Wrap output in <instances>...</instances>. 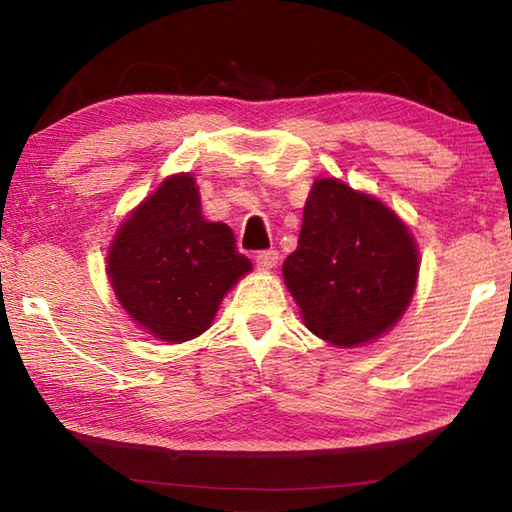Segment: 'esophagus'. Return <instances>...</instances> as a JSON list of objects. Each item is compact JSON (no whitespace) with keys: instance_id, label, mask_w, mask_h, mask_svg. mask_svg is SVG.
<instances>
[{"instance_id":"34e87169","label":"esophagus","mask_w":512,"mask_h":512,"mask_svg":"<svg viewBox=\"0 0 512 512\" xmlns=\"http://www.w3.org/2000/svg\"><path fill=\"white\" fill-rule=\"evenodd\" d=\"M280 264V253L277 250H262V253H257V268H262V271H273V268Z\"/></svg>"}]
</instances>
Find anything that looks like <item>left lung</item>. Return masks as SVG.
I'll list each match as a JSON object with an SVG mask.
<instances>
[{
    "instance_id": "obj_1",
    "label": "left lung",
    "mask_w": 512,
    "mask_h": 512,
    "mask_svg": "<svg viewBox=\"0 0 512 512\" xmlns=\"http://www.w3.org/2000/svg\"><path fill=\"white\" fill-rule=\"evenodd\" d=\"M418 248L404 221L341 180L311 187L298 248L282 275L305 325L339 348L370 343L409 307L418 282Z\"/></svg>"
}]
</instances>
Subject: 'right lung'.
Returning <instances> with one entry per match:
<instances>
[{
	"mask_svg": "<svg viewBox=\"0 0 512 512\" xmlns=\"http://www.w3.org/2000/svg\"><path fill=\"white\" fill-rule=\"evenodd\" d=\"M250 268L230 225L203 216L196 180L178 173L126 216L106 271L137 325L155 339L183 343L212 325L223 296Z\"/></svg>",
	"mask_w": 512,
	"mask_h": 512,
	"instance_id": "obj_1",
	"label": "right lung"
}]
</instances>
